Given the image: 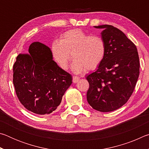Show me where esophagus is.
Instances as JSON below:
<instances>
[{"label": "esophagus", "mask_w": 149, "mask_h": 149, "mask_svg": "<svg viewBox=\"0 0 149 149\" xmlns=\"http://www.w3.org/2000/svg\"><path fill=\"white\" fill-rule=\"evenodd\" d=\"M79 77H76V76L73 77V82H74V84H76V83L79 81Z\"/></svg>", "instance_id": "obj_1"}]
</instances>
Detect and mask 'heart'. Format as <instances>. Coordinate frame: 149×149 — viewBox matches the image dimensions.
Here are the masks:
<instances>
[{
    "label": "heart",
    "instance_id": "heart-1",
    "mask_svg": "<svg viewBox=\"0 0 149 149\" xmlns=\"http://www.w3.org/2000/svg\"><path fill=\"white\" fill-rule=\"evenodd\" d=\"M52 52L54 60L64 70L68 68L72 55L74 71L83 72L86 69L94 70L102 64L106 45L102 37L89 35L80 29H72L65 32L60 41L53 42Z\"/></svg>",
    "mask_w": 149,
    "mask_h": 149
}]
</instances>
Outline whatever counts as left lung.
Instances as JSON below:
<instances>
[{
  "label": "left lung",
  "mask_w": 149,
  "mask_h": 149,
  "mask_svg": "<svg viewBox=\"0 0 149 149\" xmlns=\"http://www.w3.org/2000/svg\"><path fill=\"white\" fill-rule=\"evenodd\" d=\"M95 27L103 29L106 54L98 69L86 77L87 99L93 109L108 112L122 107L132 96L139 75V58L135 44L121 30L110 25Z\"/></svg>",
  "instance_id": "1"
}]
</instances>
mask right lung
Instances as JSON below:
<instances>
[{"label":"right lung","instance_id":"obj_1","mask_svg":"<svg viewBox=\"0 0 149 149\" xmlns=\"http://www.w3.org/2000/svg\"><path fill=\"white\" fill-rule=\"evenodd\" d=\"M29 54H20L13 65V84L19 102L35 114L52 113L72 83V76L52 60L50 48L34 42Z\"/></svg>","mask_w":149,"mask_h":149}]
</instances>
